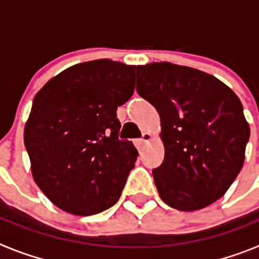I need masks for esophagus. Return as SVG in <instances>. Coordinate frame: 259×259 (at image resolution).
Masks as SVG:
<instances>
[{"mask_svg":"<svg viewBox=\"0 0 259 259\" xmlns=\"http://www.w3.org/2000/svg\"><path fill=\"white\" fill-rule=\"evenodd\" d=\"M153 139V135L150 134V132H144L143 134V137L141 139H139V140L135 141V144H136L137 148H141V146L144 145L145 143H148V141H150Z\"/></svg>","mask_w":259,"mask_h":259,"instance_id":"obj_1","label":"esophagus"}]
</instances>
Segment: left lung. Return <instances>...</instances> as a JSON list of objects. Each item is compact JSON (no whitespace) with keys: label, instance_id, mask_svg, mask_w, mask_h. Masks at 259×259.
<instances>
[{"label":"left lung","instance_id":"8db88e82","mask_svg":"<svg viewBox=\"0 0 259 259\" xmlns=\"http://www.w3.org/2000/svg\"><path fill=\"white\" fill-rule=\"evenodd\" d=\"M137 93L161 118L164 158L153 170L164 203L182 211L221 198L245 159L250 128L240 98L203 71L170 62L137 66Z\"/></svg>","mask_w":259,"mask_h":259}]
</instances>
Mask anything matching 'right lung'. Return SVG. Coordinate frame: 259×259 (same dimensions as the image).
<instances>
[{"mask_svg": "<svg viewBox=\"0 0 259 259\" xmlns=\"http://www.w3.org/2000/svg\"><path fill=\"white\" fill-rule=\"evenodd\" d=\"M135 68L111 59L77 63L33 98L24 145L33 180L59 209L93 215L120 197L139 153L118 139L116 109L134 95Z\"/></svg>", "mask_w": 259, "mask_h": 259, "instance_id": "obj_1", "label": "right lung"}]
</instances>
